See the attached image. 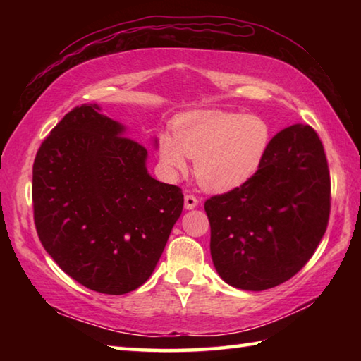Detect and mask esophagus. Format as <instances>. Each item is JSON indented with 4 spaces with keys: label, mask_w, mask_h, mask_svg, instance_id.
Instances as JSON below:
<instances>
[{
    "label": "esophagus",
    "mask_w": 361,
    "mask_h": 361,
    "mask_svg": "<svg viewBox=\"0 0 361 361\" xmlns=\"http://www.w3.org/2000/svg\"><path fill=\"white\" fill-rule=\"evenodd\" d=\"M197 204H199V199L195 197V195H192V194H186L185 195V209L186 210L195 209V207H197Z\"/></svg>",
    "instance_id": "esophagus-1"
}]
</instances>
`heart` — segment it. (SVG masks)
I'll return each mask as SVG.
<instances>
[{"mask_svg":"<svg viewBox=\"0 0 361 361\" xmlns=\"http://www.w3.org/2000/svg\"><path fill=\"white\" fill-rule=\"evenodd\" d=\"M272 142V130L261 116L204 109L183 114L173 138L164 133L157 151L169 173L188 172L194 159L195 178L209 191L242 186L258 172Z\"/></svg>","mask_w":361,"mask_h":361,"instance_id":"heart-1","label":"heart"}]
</instances>
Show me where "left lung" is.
Here are the masks:
<instances>
[{
  "instance_id": "obj_1",
  "label": "left lung",
  "mask_w": 361,
  "mask_h": 361,
  "mask_svg": "<svg viewBox=\"0 0 361 361\" xmlns=\"http://www.w3.org/2000/svg\"><path fill=\"white\" fill-rule=\"evenodd\" d=\"M329 188L326 156L312 127L279 132L252 178L205 202L219 277L262 291L301 271L326 231Z\"/></svg>"
}]
</instances>
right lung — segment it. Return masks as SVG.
Instances as JSON below:
<instances>
[{
	"mask_svg": "<svg viewBox=\"0 0 361 361\" xmlns=\"http://www.w3.org/2000/svg\"><path fill=\"white\" fill-rule=\"evenodd\" d=\"M97 103L71 109L33 164L39 240L89 290L126 295L149 279L183 212L178 186L148 173V151ZM157 148V138H154Z\"/></svg>",
	"mask_w": 361,
	"mask_h": 361,
	"instance_id": "1",
	"label": "right lung"
}]
</instances>
